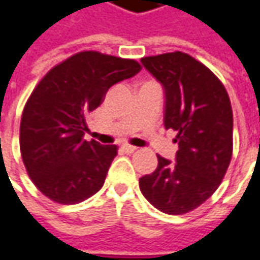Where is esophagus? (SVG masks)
Wrapping results in <instances>:
<instances>
[{"label":"esophagus","instance_id":"34e87169","mask_svg":"<svg viewBox=\"0 0 260 260\" xmlns=\"http://www.w3.org/2000/svg\"><path fill=\"white\" fill-rule=\"evenodd\" d=\"M120 148L125 154H132V152L137 151V147H132V145H122Z\"/></svg>","mask_w":260,"mask_h":260}]
</instances>
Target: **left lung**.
Returning a JSON list of instances; mask_svg holds the SVG:
<instances>
[{
    "label": "left lung",
    "mask_w": 260,
    "mask_h": 260,
    "mask_svg": "<svg viewBox=\"0 0 260 260\" xmlns=\"http://www.w3.org/2000/svg\"><path fill=\"white\" fill-rule=\"evenodd\" d=\"M142 65L163 84L166 129L177 132L175 161L157 155L158 166L140 179L152 207L172 215L204 204L222 182L233 154L230 97L217 75L183 52L145 56Z\"/></svg>",
    "instance_id": "left-lung-1"
}]
</instances>
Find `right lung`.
Returning a JSON list of instances; mask_svg holds the SVG:
<instances>
[{"mask_svg":"<svg viewBox=\"0 0 260 260\" xmlns=\"http://www.w3.org/2000/svg\"><path fill=\"white\" fill-rule=\"evenodd\" d=\"M141 71L134 59L78 52L35 87L20 122V151L35 186L53 202L74 205L99 192L116 145L85 141L87 115L108 90Z\"/></svg>","mask_w":260,"mask_h":260,"instance_id":"1","label":"right lung"}]
</instances>
